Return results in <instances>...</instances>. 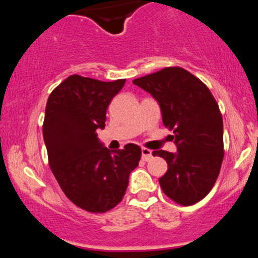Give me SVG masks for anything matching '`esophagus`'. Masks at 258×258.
I'll return each mask as SVG.
<instances>
[{
	"mask_svg": "<svg viewBox=\"0 0 258 258\" xmlns=\"http://www.w3.org/2000/svg\"><path fill=\"white\" fill-rule=\"evenodd\" d=\"M152 158H153L152 150L147 149V148H142V159H143L144 161H149Z\"/></svg>",
	"mask_w": 258,
	"mask_h": 258,
	"instance_id": "esophagus-1",
	"label": "esophagus"
}]
</instances>
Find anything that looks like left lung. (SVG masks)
<instances>
[{
  "mask_svg": "<svg viewBox=\"0 0 258 258\" xmlns=\"http://www.w3.org/2000/svg\"><path fill=\"white\" fill-rule=\"evenodd\" d=\"M158 102L162 122L173 130L177 152L155 150L166 160L159 183L170 199L193 205L215 185L223 161V120L214 96L199 79L182 68H165L133 80Z\"/></svg>",
  "mask_w": 258,
  "mask_h": 258,
  "instance_id": "left-lung-1",
  "label": "left lung"
}]
</instances>
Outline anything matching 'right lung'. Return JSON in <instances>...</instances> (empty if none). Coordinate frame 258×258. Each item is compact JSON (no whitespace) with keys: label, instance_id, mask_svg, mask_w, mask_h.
Returning a JSON list of instances; mask_svg holds the SVG:
<instances>
[{"label":"right lung","instance_id":"1","mask_svg":"<svg viewBox=\"0 0 258 258\" xmlns=\"http://www.w3.org/2000/svg\"><path fill=\"white\" fill-rule=\"evenodd\" d=\"M125 82L72 75L47 100L43 141L49 167L64 194L86 211L105 212L116 206L141 160L136 144L110 150L97 135L105 127L106 109Z\"/></svg>","mask_w":258,"mask_h":258}]
</instances>
